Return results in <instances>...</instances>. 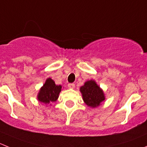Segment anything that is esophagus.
<instances>
[{
  "label": "esophagus",
  "instance_id": "34e87169",
  "mask_svg": "<svg viewBox=\"0 0 147 147\" xmlns=\"http://www.w3.org/2000/svg\"><path fill=\"white\" fill-rule=\"evenodd\" d=\"M68 86L70 89H74L75 87V84L74 83H70L68 84Z\"/></svg>",
  "mask_w": 147,
  "mask_h": 147
}]
</instances>
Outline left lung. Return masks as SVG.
I'll use <instances>...</instances> for the list:
<instances>
[{"label":"left lung","mask_w":147,"mask_h":147,"mask_svg":"<svg viewBox=\"0 0 147 147\" xmlns=\"http://www.w3.org/2000/svg\"><path fill=\"white\" fill-rule=\"evenodd\" d=\"M82 97L84 102L88 106L95 107L100 105L105 100V95L102 90L93 80L86 82L84 86L80 88Z\"/></svg>","instance_id":"8db88e82"}]
</instances>
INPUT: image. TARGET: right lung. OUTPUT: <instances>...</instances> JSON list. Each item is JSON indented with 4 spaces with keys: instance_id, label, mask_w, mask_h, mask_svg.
I'll use <instances>...</instances> for the list:
<instances>
[{
    "instance_id": "add662e5",
    "label": "right lung",
    "mask_w": 147,
    "mask_h": 147,
    "mask_svg": "<svg viewBox=\"0 0 147 147\" xmlns=\"http://www.w3.org/2000/svg\"><path fill=\"white\" fill-rule=\"evenodd\" d=\"M61 88L62 86L61 85H55L54 81L49 78L40 89L38 94V100L45 104L54 102L58 100Z\"/></svg>"
}]
</instances>
